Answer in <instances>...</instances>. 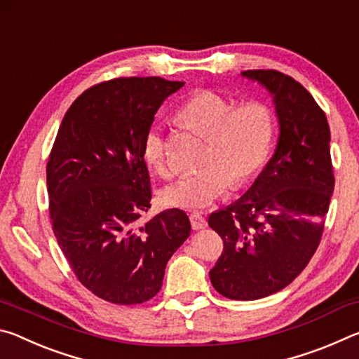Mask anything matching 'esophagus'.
I'll use <instances>...</instances> for the list:
<instances>
[{
    "label": "esophagus",
    "instance_id": "obj_1",
    "mask_svg": "<svg viewBox=\"0 0 359 359\" xmlns=\"http://www.w3.org/2000/svg\"><path fill=\"white\" fill-rule=\"evenodd\" d=\"M190 222L193 229H204L208 226V220H205L201 214H198V212H194V214L190 215Z\"/></svg>",
    "mask_w": 359,
    "mask_h": 359
}]
</instances>
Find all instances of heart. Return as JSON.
Listing matches in <instances>:
<instances>
[{"instance_id":"heart-1","label":"heart","mask_w":359,"mask_h":359,"mask_svg":"<svg viewBox=\"0 0 359 359\" xmlns=\"http://www.w3.org/2000/svg\"><path fill=\"white\" fill-rule=\"evenodd\" d=\"M180 118L208 136L203 166L182 175L161 193L171 208L203 209L228 190L231 182L245 184L269 155L274 136L271 109L259 101L234 102L212 90H201L180 107ZM147 166L161 177L169 175L168 141L160 126H150L142 141Z\"/></svg>"}]
</instances>
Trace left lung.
Returning <instances> with one entry per match:
<instances>
[{
	"mask_svg": "<svg viewBox=\"0 0 359 359\" xmlns=\"http://www.w3.org/2000/svg\"><path fill=\"white\" fill-rule=\"evenodd\" d=\"M267 90L278 120L274 155L244 196L212 212L223 253L209 272L229 299H261L283 290L313 257L334 191L330 125L312 95L274 69L241 72Z\"/></svg>",
	"mask_w": 359,
	"mask_h": 359,
	"instance_id": "8db88e82",
	"label": "left lung"
}]
</instances>
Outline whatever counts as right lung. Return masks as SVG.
I'll return each mask as SVG.
<instances>
[{
    "label": "right lung",
    "instance_id": "1",
    "mask_svg": "<svg viewBox=\"0 0 359 359\" xmlns=\"http://www.w3.org/2000/svg\"><path fill=\"white\" fill-rule=\"evenodd\" d=\"M182 87L161 77L112 79L85 90L60 125L47 163L52 228L79 282L104 301L151 299L190 236L180 209L139 223L151 199L144 136Z\"/></svg>",
    "mask_w": 359,
    "mask_h": 359
}]
</instances>
